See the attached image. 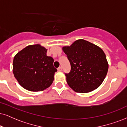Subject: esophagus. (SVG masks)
Listing matches in <instances>:
<instances>
[{
    "label": "esophagus",
    "instance_id": "34e87169",
    "mask_svg": "<svg viewBox=\"0 0 127 127\" xmlns=\"http://www.w3.org/2000/svg\"><path fill=\"white\" fill-rule=\"evenodd\" d=\"M57 70L59 71H62V67H59L58 68H57Z\"/></svg>",
    "mask_w": 127,
    "mask_h": 127
}]
</instances>
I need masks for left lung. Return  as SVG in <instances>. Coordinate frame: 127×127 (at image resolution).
<instances>
[{
	"label": "left lung",
	"instance_id": "1",
	"mask_svg": "<svg viewBox=\"0 0 127 127\" xmlns=\"http://www.w3.org/2000/svg\"><path fill=\"white\" fill-rule=\"evenodd\" d=\"M71 64L65 74L67 84L77 93H87L97 89L103 82L108 64L103 50L97 45L83 39L62 48Z\"/></svg>",
	"mask_w": 127,
	"mask_h": 127
}]
</instances>
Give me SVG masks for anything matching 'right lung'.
<instances>
[{
  "instance_id": "obj_1",
  "label": "right lung",
  "mask_w": 127,
  "mask_h": 127,
  "mask_svg": "<svg viewBox=\"0 0 127 127\" xmlns=\"http://www.w3.org/2000/svg\"><path fill=\"white\" fill-rule=\"evenodd\" d=\"M47 52L39 44L29 45L14 56V76L25 89L40 91L52 85L57 69L53 66V59L47 56Z\"/></svg>"
}]
</instances>
